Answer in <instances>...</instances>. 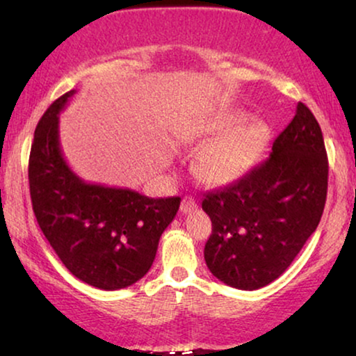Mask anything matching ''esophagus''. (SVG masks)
Instances as JSON below:
<instances>
[{
    "label": "esophagus",
    "mask_w": 356,
    "mask_h": 356,
    "mask_svg": "<svg viewBox=\"0 0 356 356\" xmlns=\"http://www.w3.org/2000/svg\"><path fill=\"white\" fill-rule=\"evenodd\" d=\"M196 207H197V204H196V201H194V197L184 196L181 201V206H179V211H181L183 213H189V212H193Z\"/></svg>",
    "instance_id": "1"
}]
</instances>
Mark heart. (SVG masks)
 <instances>
[{
  "mask_svg": "<svg viewBox=\"0 0 356 356\" xmlns=\"http://www.w3.org/2000/svg\"><path fill=\"white\" fill-rule=\"evenodd\" d=\"M204 140L194 172L211 186H225L245 177L259 162L270 143V126L251 120L243 110H228L212 115L199 129Z\"/></svg>",
  "mask_w": 356,
  "mask_h": 356,
  "instance_id": "obj_1",
  "label": "heart"
}]
</instances>
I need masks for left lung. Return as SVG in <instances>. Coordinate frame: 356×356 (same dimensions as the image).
I'll return each instance as SVG.
<instances>
[{
	"label": "left lung",
	"instance_id": "1",
	"mask_svg": "<svg viewBox=\"0 0 356 356\" xmlns=\"http://www.w3.org/2000/svg\"><path fill=\"white\" fill-rule=\"evenodd\" d=\"M329 163L323 131L298 102L266 162L202 199L212 235L204 248L209 270L223 284L257 290L284 274L319 225Z\"/></svg>",
	"mask_w": 356,
	"mask_h": 356
}]
</instances>
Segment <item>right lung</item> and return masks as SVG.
<instances>
[{"mask_svg":"<svg viewBox=\"0 0 356 356\" xmlns=\"http://www.w3.org/2000/svg\"><path fill=\"white\" fill-rule=\"evenodd\" d=\"M76 90L48 106L29 157V186L38 227L66 269L100 290H120L147 274L179 197H147L133 189L86 183L60 145V118Z\"/></svg>","mask_w":356,"mask_h":356,"instance_id":"obj_1","label":"right lung"}]
</instances>
